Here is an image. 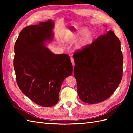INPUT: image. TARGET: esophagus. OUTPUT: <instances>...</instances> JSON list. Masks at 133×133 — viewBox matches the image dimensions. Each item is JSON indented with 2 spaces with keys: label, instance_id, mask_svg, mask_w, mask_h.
Here are the masks:
<instances>
[{
  "label": "esophagus",
  "instance_id": "1",
  "mask_svg": "<svg viewBox=\"0 0 133 133\" xmlns=\"http://www.w3.org/2000/svg\"><path fill=\"white\" fill-rule=\"evenodd\" d=\"M70 60H71V62L72 64H73V66H74V65H75V64H74V59L71 57V58H70Z\"/></svg>",
  "mask_w": 133,
  "mask_h": 133
}]
</instances>
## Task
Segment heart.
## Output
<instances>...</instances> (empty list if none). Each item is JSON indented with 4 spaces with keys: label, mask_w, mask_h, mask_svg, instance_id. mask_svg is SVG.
<instances>
[{
    "label": "heart",
    "mask_w": 133,
    "mask_h": 133,
    "mask_svg": "<svg viewBox=\"0 0 133 133\" xmlns=\"http://www.w3.org/2000/svg\"><path fill=\"white\" fill-rule=\"evenodd\" d=\"M87 31V28H81L76 31H67L66 35V39H71L74 37H77L78 35L82 34ZM92 38H93V33L92 32H88L85 35H84L82 41H80L78 44V48H83L89 44L91 42Z\"/></svg>",
    "instance_id": "1"
}]
</instances>
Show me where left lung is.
I'll use <instances>...</instances> for the list:
<instances>
[{
	"label": "left lung",
	"mask_w": 133,
	"mask_h": 133,
	"mask_svg": "<svg viewBox=\"0 0 133 133\" xmlns=\"http://www.w3.org/2000/svg\"><path fill=\"white\" fill-rule=\"evenodd\" d=\"M74 75L80 100L88 104L105 100L113 94L123 76V54L112 30L75 51Z\"/></svg>",
	"instance_id": "1"
}]
</instances>
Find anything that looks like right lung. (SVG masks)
<instances>
[{
  "mask_svg": "<svg viewBox=\"0 0 133 133\" xmlns=\"http://www.w3.org/2000/svg\"><path fill=\"white\" fill-rule=\"evenodd\" d=\"M54 22L48 20L21 31L14 45L13 65L20 89L39 105L50 107L59 101L63 80L73 73L66 54H55L44 42L53 39Z\"/></svg>",
  "mask_w": 133,
  "mask_h": 133,
  "instance_id": "1",
  "label": "right lung"
}]
</instances>
